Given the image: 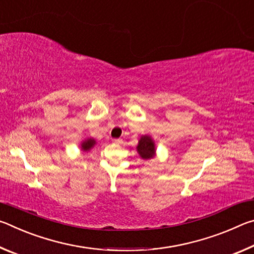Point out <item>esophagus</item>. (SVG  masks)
Masks as SVG:
<instances>
[{
    "label": "esophagus",
    "mask_w": 254,
    "mask_h": 254,
    "mask_svg": "<svg viewBox=\"0 0 254 254\" xmlns=\"http://www.w3.org/2000/svg\"><path fill=\"white\" fill-rule=\"evenodd\" d=\"M122 142H123L122 139H114L113 140V143H115V144H121Z\"/></svg>",
    "instance_id": "esophagus-1"
}]
</instances>
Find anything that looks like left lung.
<instances>
[{"label":"left lung","instance_id":"obj_1","mask_svg":"<svg viewBox=\"0 0 254 254\" xmlns=\"http://www.w3.org/2000/svg\"><path fill=\"white\" fill-rule=\"evenodd\" d=\"M136 151L142 159H151L156 156V144L150 135H142L137 143Z\"/></svg>","mask_w":254,"mask_h":254}]
</instances>
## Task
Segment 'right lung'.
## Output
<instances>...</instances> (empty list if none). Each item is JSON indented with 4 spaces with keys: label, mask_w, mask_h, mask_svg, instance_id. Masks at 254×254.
<instances>
[{
    "label": "right lung",
    "mask_w": 254,
    "mask_h": 254,
    "mask_svg": "<svg viewBox=\"0 0 254 254\" xmlns=\"http://www.w3.org/2000/svg\"><path fill=\"white\" fill-rule=\"evenodd\" d=\"M95 143H96V141L92 139V137H89V139H86L80 144L81 150H83V151H85V152L89 151V150H91L94 147V145H95Z\"/></svg>",
    "instance_id": "add662e5"
}]
</instances>
